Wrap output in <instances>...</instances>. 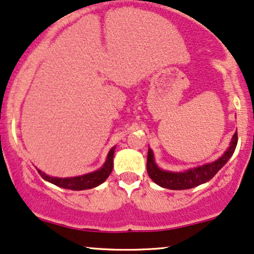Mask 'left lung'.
Masks as SVG:
<instances>
[{"label": "left lung", "instance_id": "8db88e82", "mask_svg": "<svg viewBox=\"0 0 254 254\" xmlns=\"http://www.w3.org/2000/svg\"><path fill=\"white\" fill-rule=\"evenodd\" d=\"M237 143L238 133L235 132L233 138L231 140L230 148L227 149V151L219 160L212 162V163L204 164L202 167L189 169L187 172L183 173H172L161 170L156 166V163H155L152 150L149 149L148 160H146V172H148V175L152 181L163 188L173 189V190H183V189L194 188L196 186H200L204 182L209 181L210 179L214 177L215 174L227 163V161L233 155Z\"/></svg>", "mask_w": 254, "mask_h": 254}]
</instances>
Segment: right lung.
Listing matches in <instances>:
<instances>
[{"mask_svg":"<svg viewBox=\"0 0 254 254\" xmlns=\"http://www.w3.org/2000/svg\"><path fill=\"white\" fill-rule=\"evenodd\" d=\"M114 152L115 148L110 150L108 158H106L105 164H104L102 169L97 170L91 174H86V175L77 176V177H69V179H58V177H52L46 175L41 170L38 169V172L41 177L46 181L53 183V185L58 186V187L72 189V190H84V189H91L97 187V186L102 185L106 179L110 176L114 168Z\"/></svg>","mask_w":254,"mask_h":254,"instance_id":"right-lung-1","label":"right lung"}]
</instances>
